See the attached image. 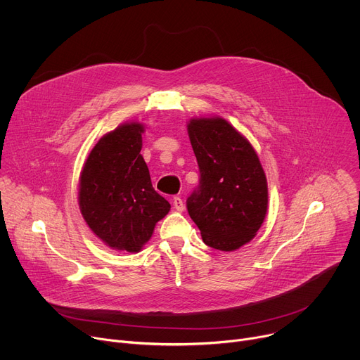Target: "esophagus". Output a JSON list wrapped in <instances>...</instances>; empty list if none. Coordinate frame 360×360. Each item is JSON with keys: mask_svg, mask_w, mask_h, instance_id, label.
Wrapping results in <instances>:
<instances>
[{"mask_svg": "<svg viewBox=\"0 0 360 360\" xmlns=\"http://www.w3.org/2000/svg\"><path fill=\"white\" fill-rule=\"evenodd\" d=\"M172 203H174V208H175L178 212H184V211H185V203H184V200H182L179 196H175Z\"/></svg>", "mask_w": 360, "mask_h": 360, "instance_id": "1", "label": "esophagus"}]
</instances>
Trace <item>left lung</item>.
I'll return each mask as SVG.
<instances>
[{"mask_svg":"<svg viewBox=\"0 0 360 360\" xmlns=\"http://www.w3.org/2000/svg\"><path fill=\"white\" fill-rule=\"evenodd\" d=\"M188 135L200 181L188 214L208 246L232 252L250 242L268 212V182L252 143L226 120L191 118Z\"/></svg>","mask_w":360,"mask_h":360,"instance_id":"1","label":"left lung"}]
</instances>
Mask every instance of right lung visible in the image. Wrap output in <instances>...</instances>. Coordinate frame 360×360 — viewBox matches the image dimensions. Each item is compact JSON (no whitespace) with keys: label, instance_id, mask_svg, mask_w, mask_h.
<instances>
[{"label":"right lung","instance_id":"add662e5","mask_svg":"<svg viewBox=\"0 0 360 360\" xmlns=\"http://www.w3.org/2000/svg\"><path fill=\"white\" fill-rule=\"evenodd\" d=\"M143 124L131 121L105 134L88 153L79 175V211L107 246L136 253L171 210L152 188L141 155Z\"/></svg>","mask_w":360,"mask_h":360}]
</instances>
